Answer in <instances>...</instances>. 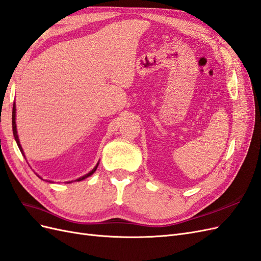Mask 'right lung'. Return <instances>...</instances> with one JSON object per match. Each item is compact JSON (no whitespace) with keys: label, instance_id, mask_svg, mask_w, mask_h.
<instances>
[{"label":"right lung","instance_id":"add662e5","mask_svg":"<svg viewBox=\"0 0 261 261\" xmlns=\"http://www.w3.org/2000/svg\"><path fill=\"white\" fill-rule=\"evenodd\" d=\"M15 114H16V107H15V103L13 105V113H12V125H13V134H14V137H15V140H16V143H17V145H18V148H19V150L21 151V153L23 154V151H22V148H21V146H20V144H19V139H18V136H17V130H16V122H15ZM25 156V155H23ZM99 164V163H98ZM98 164L96 165V167H94V169L92 170V171H90L88 174H86V175H84V176H82V177H80V178H77L76 180L77 181H80V180H83V179H85L86 177H88V176H90L91 174H93L94 173V171L97 170V167H98Z\"/></svg>","mask_w":261,"mask_h":261}]
</instances>
